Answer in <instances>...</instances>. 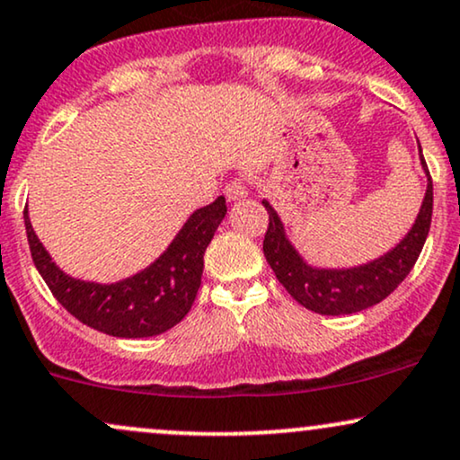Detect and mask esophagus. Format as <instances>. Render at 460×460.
I'll return each instance as SVG.
<instances>
[{"mask_svg":"<svg viewBox=\"0 0 460 460\" xmlns=\"http://www.w3.org/2000/svg\"><path fill=\"white\" fill-rule=\"evenodd\" d=\"M248 195V190H246V184L242 180H234L231 181L229 186L225 188V197H226V201H240V199H244Z\"/></svg>","mask_w":460,"mask_h":460,"instance_id":"esophagus-1","label":"esophagus"}]
</instances>
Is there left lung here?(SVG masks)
Wrapping results in <instances>:
<instances>
[{"instance_id": "left-lung-1", "label": "left lung", "mask_w": 460, "mask_h": 460, "mask_svg": "<svg viewBox=\"0 0 460 460\" xmlns=\"http://www.w3.org/2000/svg\"><path fill=\"white\" fill-rule=\"evenodd\" d=\"M418 154L426 173V192L416 223L394 248L373 261L353 265V268H317L308 263L287 237L279 212L263 199L261 203L270 214L263 254L279 283L291 293L293 300L313 313L336 317V314H351L375 306L405 280L422 252L430 229V218H433V180L424 163L420 143Z\"/></svg>"}]
</instances>
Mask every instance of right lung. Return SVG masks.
<instances>
[{
    "label": "right lung",
    "mask_w": 460,
    "mask_h": 460,
    "mask_svg": "<svg viewBox=\"0 0 460 460\" xmlns=\"http://www.w3.org/2000/svg\"><path fill=\"white\" fill-rule=\"evenodd\" d=\"M225 214V197L195 209L156 261L118 283L66 274L38 240L27 208L23 218L36 270L72 317L109 336L147 339L171 330L190 311L201 287L203 254Z\"/></svg>",
    "instance_id": "right-lung-1"
}]
</instances>
